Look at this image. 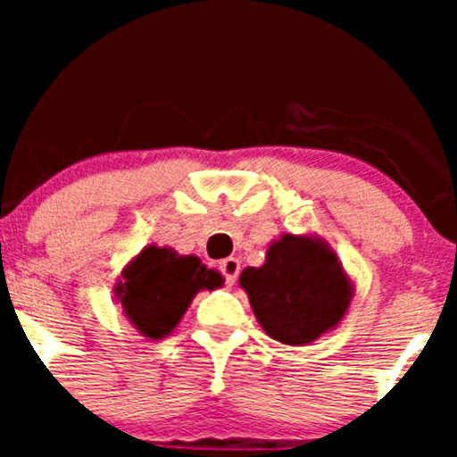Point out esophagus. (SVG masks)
<instances>
[{
    "label": "esophagus",
    "mask_w": 457,
    "mask_h": 457,
    "mask_svg": "<svg viewBox=\"0 0 457 457\" xmlns=\"http://www.w3.org/2000/svg\"><path fill=\"white\" fill-rule=\"evenodd\" d=\"M219 269H221V272H223L225 283H228V286H234L236 279H238L240 262L236 258H228V260L221 262V266H219Z\"/></svg>",
    "instance_id": "obj_1"
}]
</instances>
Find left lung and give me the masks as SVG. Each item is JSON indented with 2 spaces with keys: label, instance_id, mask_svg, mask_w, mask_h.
Listing matches in <instances>:
<instances>
[{
  "label": "left lung",
  "instance_id": "1",
  "mask_svg": "<svg viewBox=\"0 0 457 457\" xmlns=\"http://www.w3.org/2000/svg\"><path fill=\"white\" fill-rule=\"evenodd\" d=\"M238 283L264 333L287 345H307L333 330L354 296L337 253L313 234H281L264 264L246 266Z\"/></svg>",
  "mask_w": 457,
  "mask_h": 457
}]
</instances>
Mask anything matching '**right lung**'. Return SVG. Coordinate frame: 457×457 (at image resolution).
<instances>
[{"mask_svg": "<svg viewBox=\"0 0 457 457\" xmlns=\"http://www.w3.org/2000/svg\"><path fill=\"white\" fill-rule=\"evenodd\" d=\"M223 281L221 272L208 269L197 255L148 245L124 266L113 296L129 322L156 342L174 333L197 292L217 290Z\"/></svg>", "mask_w": 457, "mask_h": 457, "instance_id": "obj_1", "label": "right lung"}]
</instances>
